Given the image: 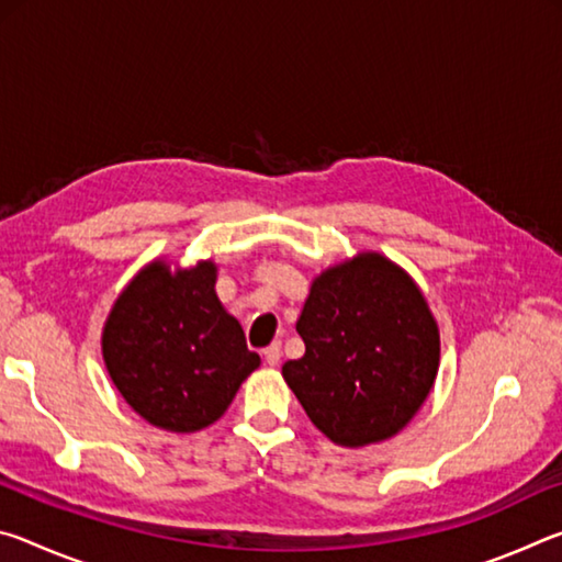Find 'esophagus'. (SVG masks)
<instances>
[{"label":"esophagus","mask_w":562,"mask_h":562,"mask_svg":"<svg viewBox=\"0 0 562 562\" xmlns=\"http://www.w3.org/2000/svg\"><path fill=\"white\" fill-rule=\"evenodd\" d=\"M262 357H265V361H268L270 367L278 364L280 357H282V347H280V341H272L270 347H265V349H262Z\"/></svg>","instance_id":"esophagus-1"}]
</instances>
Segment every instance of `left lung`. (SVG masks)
I'll list each match as a JSON object with an SVG mask.
<instances>
[{"label":"left lung","mask_w":562,"mask_h":562,"mask_svg":"<svg viewBox=\"0 0 562 562\" xmlns=\"http://www.w3.org/2000/svg\"><path fill=\"white\" fill-rule=\"evenodd\" d=\"M300 359L282 376L310 422L341 446L384 441L412 422L439 369V327L414 280L376 252L312 282Z\"/></svg>","instance_id":"obj_1"}]
</instances>
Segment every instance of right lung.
<instances>
[{
	"mask_svg": "<svg viewBox=\"0 0 562 562\" xmlns=\"http://www.w3.org/2000/svg\"><path fill=\"white\" fill-rule=\"evenodd\" d=\"M103 361L121 396L148 424L190 434L225 414L260 357L215 294V265L140 270L103 327Z\"/></svg>",
	"mask_w": 562,
	"mask_h": 562,
	"instance_id": "1",
	"label": "right lung"
}]
</instances>
